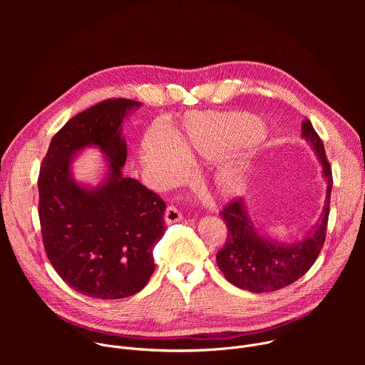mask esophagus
<instances>
[{"label":"esophagus","mask_w":365,"mask_h":365,"mask_svg":"<svg viewBox=\"0 0 365 365\" xmlns=\"http://www.w3.org/2000/svg\"><path fill=\"white\" fill-rule=\"evenodd\" d=\"M182 218H183V215L180 214V211L178 210L176 206H169L168 210H166V212H165V221H166V224H175V222H179V221H182Z\"/></svg>","instance_id":"obj_1"}]
</instances>
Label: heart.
I'll list each match as a JSON object with an SVG mask.
<instances>
[{"mask_svg": "<svg viewBox=\"0 0 365 365\" xmlns=\"http://www.w3.org/2000/svg\"><path fill=\"white\" fill-rule=\"evenodd\" d=\"M222 123L214 117L193 115L186 121L183 133L170 141L158 131H151L143 141V159L155 182L170 186L186 175L183 159L214 158L222 151ZM215 187L221 193H232L244 186L242 173L235 168H224L215 176Z\"/></svg>", "mask_w": 365, "mask_h": 365, "instance_id": "1", "label": "heart"}]
</instances>
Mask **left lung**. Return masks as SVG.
<instances>
[{
    "instance_id": "obj_1",
    "label": "left lung",
    "mask_w": 365,
    "mask_h": 365,
    "mask_svg": "<svg viewBox=\"0 0 365 365\" xmlns=\"http://www.w3.org/2000/svg\"><path fill=\"white\" fill-rule=\"evenodd\" d=\"M302 135L314 145L327 179V199L319 222L300 242L290 245L273 242L259 235L248 220L242 199H232L220 212L228 228L225 245L217 254V263L225 279L234 286L252 292H274L300 279L314 263L324 247L328 228L332 190V169L327 159L324 143L306 118Z\"/></svg>"
}]
</instances>
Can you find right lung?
<instances>
[{
	"instance_id": "add662e5",
	"label": "right lung",
	"mask_w": 365,
	"mask_h": 365,
	"mask_svg": "<svg viewBox=\"0 0 365 365\" xmlns=\"http://www.w3.org/2000/svg\"><path fill=\"white\" fill-rule=\"evenodd\" d=\"M141 103L111 98L71 118L50 141L38 175L43 245L63 282L93 299H121L140 292L154 272L153 248L165 231L166 202L125 178V114ZM86 145L108 154L110 173L88 191L70 176V158Z\"/></svg>"
}]
</instances>
